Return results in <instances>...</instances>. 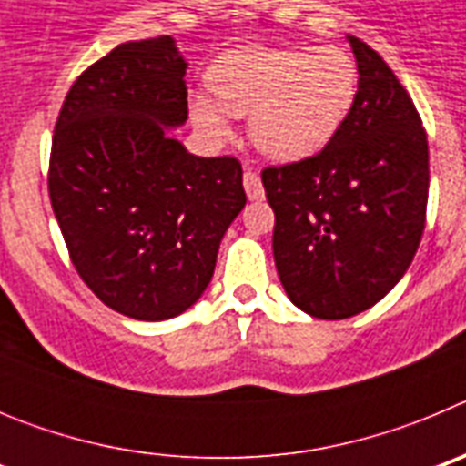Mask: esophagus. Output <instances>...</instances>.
Masks as SVG:
<instances>
[{
    "label": "esophagus",
    "instance_id": "1",
    "mask_svg": "<svg viewBox=\"0 0 466 466\" xmlns=\"http://www.w3.org/2000/svg\"><path fill=\"white\" fill-rule=\"evenodd\" d=\"M242 184H245V191L249 196V200H261L263 198V184H261V177L252 170H245L242 175Z\"/></svg>",
    "mask_w": 466,
    "mask_h": 466
}]
</instances>
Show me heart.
I'll use <instances>...</instances> for the list:
<instances>
[{"instance_id": "heart-1", "label": "heart", "mask_w": 466, "mask_h": 466, "mask_svg": "<svg viewBox=\"0 0 466 466\" xmlns=\"http://www.w3.org/2000/svg\"><path fill=\"white\" fill-rule=\"evenodd\" d=\"M212 97L193 95L191 116L212 137L228 135L230 116H249L258 149L303 160L324 149L355 105L357 65L340 48H245L208 72Z\"/></svg>"}]
</instances>
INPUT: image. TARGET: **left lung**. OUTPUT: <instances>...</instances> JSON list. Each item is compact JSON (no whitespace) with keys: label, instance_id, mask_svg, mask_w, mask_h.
I'll use <instances>...</instances> for the list:
<instances>
[{"label":"left lung","instance_id":"obj_1","mask_svg":"<svg viewBox=\"0 0 466 466\" xmlns=\"http://www.w3.org/2000/svg\"><path fill=\"white\" fill-rule=\"evenodd\" d=\"M355 105L319 154L261 172L273 254L296 308L319 319L369 310L403 278L425 230L430 149L418 109L357 36Z\"/></svg>","mask_w":466,"mask_h":466}]
</instances>
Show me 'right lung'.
I'll use <instances>...</instances> for the list:
<instances>
[{
	"instance_id": "obj_1",
	"label": "right lung",
	"mask_w": 466,
	"mask_h": 466,
	"mask_svg": "<svg viewBox=\"0 0 466 466\" xmlns=\"http://www.w3.org/2000/svg\"><path fill=\"white\" fill-rule=\"evenodd\" d=\"M184 74L172 36L121 44L74 81L53 130L48 196L74 268L142 322L203 296L247 203L240 160L200 158L167 133L188 118Z\"/></svg>"
}]
</instances>
